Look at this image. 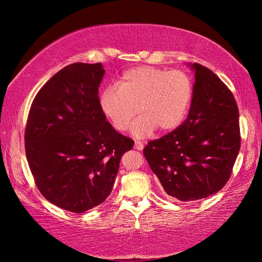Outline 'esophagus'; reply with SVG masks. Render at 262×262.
<instances>
[{
  "mask_svg": "<svg viewBox=\"0 0 262 262\" xmlns=\"http://www.w3.org/2000/svg\"><path fill=\"white\" fill-rule=\"evenodd\" d=\"M136 149H138V151H142V149L144 148V144L141 143V142H135V146H134Z\"/></svg>",
  "mask_w": 262,
  "mask_h": 262,
  "instance_id": "obj_1",
  "label": "esophagus"
}]
</instances>
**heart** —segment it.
Here are the masks:
<instances>
[{"instance_id": "1", "label": "heart", "mask_w": 262, "mask_h": 262, "mask_svg": "<svg viewBox=\"0 0 262 262\" xmlns=\"http://www.w3.org/2000/svg\"><path fill=\"white\" fill-rule=\"evenodd\" d=\"M193 97V82L187 72L140 66L126 71L118 88L109 86L100 97V107L118 132H125L132 120L136 137L174 130L185 119Z\"/></svg>"}]
</instances>
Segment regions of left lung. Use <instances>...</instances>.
<instances>
[{"label": "left lung", "mask_w": 262, "mask_h": 262, "mask_svg": "<svg viewBox=\"0 0 262 262\" xmlns=\"http://www.w3.org/2000/svg\"><path fill=\"white\" fill-rule=\"evenodd\" d=\"M191 68L194 85L187 119L144 148L164 191L180 202L219 192L231 178L241 146L232 91L209 69L198 63Z\"/></svg>", "instance_id": "left-lung-1"}]
</instances>
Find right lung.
I'll return each mask as SVG.
<instances>
[{
  "instance_id": "obj_1",
  "label": "right lung",
  "mask_w": 262,
  "mask_h": 262,
  "mask_svg": "<svg viewBox=\"0 0 262 262\" xmlns=\"http://www.w3.org/2000/svg\"><path fill=\"white\" fill-rule=\"evenodd\" d=\"M101 63L65 66L36 94L25 147L39 191L72 213L102 204L114 188L121 157L134 141L105 120L98 97Z\"/></svg>"
}]
</instances>
